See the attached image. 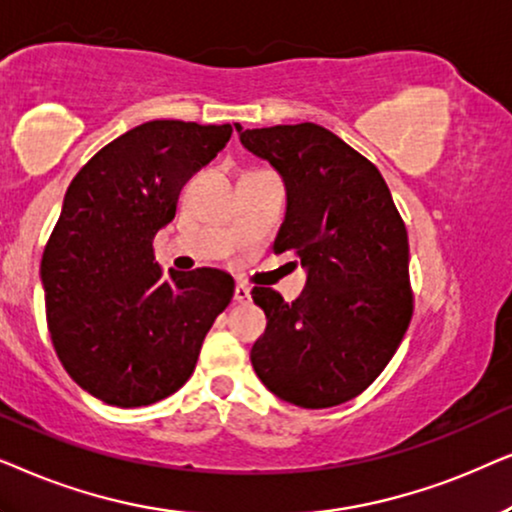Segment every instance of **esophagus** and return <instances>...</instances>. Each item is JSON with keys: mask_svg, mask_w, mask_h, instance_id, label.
Returning <instances> with one entry per match:
<instances>
[{"mask_svg": "<svg viewBox=\"0 0 512 512\" xmlns=\"http://www.w3.org/2000/svg\"><path fill=\"white\" fill-rule=\"evenodd\" d=\"M234 299L238 304H245L250 302V288L245 283H236V290H234Z\"/></svg>", "mask_w": 512, "mask_h": 512, "instance_id": "34e87169", "label": "esophagus"}]
</instances>
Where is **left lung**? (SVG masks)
I'll return each mask as SVG.
<instances>
[{
	"mask_svg": "<svg viewBox=\"0 0 512 512\" xmlns=\"http://www.w3.org/2000/svg\"><path fill=\"white\" fill-rule=\"evenodd\" d=\"M236 128L243 147L283 175L288 213L274 252H292L306 269L292 304L252 288L267 313L252 367L285 403L342 405L384 372L412 320L405 222L379 168L327 128Z\"/></svg>",
	"mask_w": 512,
	"mask_h": 512,
	"instance_id": "left-lung-1",
	"label": "left lung"
}]
</instances>
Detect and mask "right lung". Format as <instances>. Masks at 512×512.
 I'll use <instances>...</instances> for the list:
<instances>
[{
  "label": "right lung",
  "mask_w": 512,
  "mask_h": 512,
  "mask_svg": "<svg viewBox=\"0 0 512 512\" xmlns=\"http://www.w3.org/2000/svg\"><path fill=\"white\" fill-rule=\"evenodd\" d=\"M231 131L147 121L102 147L67 187L42 255L46 323L67 374L102 403L145 407L185 386L234 297L220 269L163 274L152 245Z\"/></svg>",
  "instance_id": "obj_1"
}]
</instances>
